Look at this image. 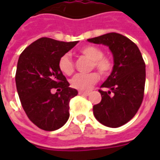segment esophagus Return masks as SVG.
<instances>
[{"label": "esophagus", "instance_id": "1", "mask_svg": "<svg viewBox=\"0 0 160 160\" xmlns=\"http://www.w3.org/2000/svg\"><path fill=\"white\" fill-rule=\"evenodd\" d=\"M79 94L80 95H82V96H88L89 95V92H79Z\"/></svg>", "mask_w": 160, "mask_h": 160}]
</instances>
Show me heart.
Wrapping results in <instances>:
<instances>
[{
  "instance_id": "b5f03b06",
  "label": "heart",
  "mask_w": 160,
  "mask_h": 160,
  "mask_svg": "<svg viewBox=\"0 0 160 160\" xmlns=\"http://www.w3.org/2000/svg\"><path fill=\"white\" fill-rule=\"evenodd\" d=\"M80 54H82L87 58L92 60L91 68L98 71L103 76H107L112 71L113 63L109 57L103 56L104 53L99 48L92 45H86L79 49ZM59 69L66 75H71L74 72V63L72 57L68 54H65L61 56L58 62ZM98 74L96 72L88 73H78L71 80V84L73 88L80 91H87L98 80Z\"/></svg>"
}]
</instances>
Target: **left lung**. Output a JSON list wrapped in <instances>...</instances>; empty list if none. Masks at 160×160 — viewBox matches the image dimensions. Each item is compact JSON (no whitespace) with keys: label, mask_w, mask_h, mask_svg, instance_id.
<instances>
[{"label":"left lung","mask_w":160,"mask_h":160,"mask_svg":"<svg viewBox=\"0 0 160 160\" xmlns=\"http://www.w3.org/2000/svg\"><path fill=\"white\" fill-rule=\"evenodd\" d=\"M89 42L109 46L114 56L112 73L99 89L102 100L93 106L100 123L118 128L137 113L144 97L146 64L137 45L127 37L116 32L89 38Z\"/></svg>","instance_id":"left-lung-1"}]
</instances>
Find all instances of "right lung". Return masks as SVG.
<instances>
[{
	"instance_id": "add662e5",
	"label": "right lung",
	"mask_w": 160,
	"mask_h": 160,
	"mask_svg": "<svg viewBox=\"0 0 160 160\" xmlns=\"http://www.w3.org/2000/svg\"><path fill=\"white\" fill-rule=\"evenodd\" d=\"M77 42L41 38L19 56L15 81L20 103L30 121L42 130H56L68 120L69 101L78 92L69 87L58 62Z\"/></svg>"
}]
</instances>
